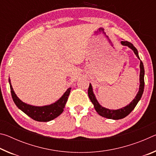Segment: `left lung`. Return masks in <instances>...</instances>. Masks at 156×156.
<instances>
[{
    "mask_svg": "<svg viewBox=\"0 0 156 156\" xmlns=\"http://www.w3.org/2000/svg\"><path fill=\"white\" fill-rule=\"evenodd\" d=\"M121 44L123 46H127L129 48H130L132 51L134 52L137 58L140 60L138 55V50L134 47L133 44L127 41H121ZM144 69L143 63L140 60V86H139V90L138 94H136V97L134 98L133 100L128 104L126 106L123 107L122 108L118 109H109L107 108H105L102 107L101 105L98 101L96 99V97L95 96L93 91V87L91 83H89V87L88 89V96L89 99H90L91 102L93 103L94 107L95 109L98 113L100 115L102 116V117L109 118V119L112 120H120L122 118H125L126 116H127L129 113H130L133 110L134 108L138 104V102L140 101L141 97L142 96L144 91Z\"/></svg>",
    "mask_w": 156,
    "mask_h": 156,
    "instance_id": "1",
    "label": "left lung"
}]
</instances>
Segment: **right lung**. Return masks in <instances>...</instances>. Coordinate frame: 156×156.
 Here are the masks:
<instances>
[{
  "label": "right lung",
  "mask_w": 156,
  "mask_h": 156,
  "mask_svg": "<svg viewBox=\"0 0 156 156\" xmlns=\"http://www.w3.org/2000/svg\"><path fill=\"white\" fill-rule=\"evenodd\" d=\"M9 83L10 89H11L12 97L15 105L25 114L38 122H49L61 114L64 110L71 89H72L71 87L68 88L62 96L54 103L44 105V106H34V105H29L23 102L16 96L13 89L10 78H9Z\"/></svg>",
  "instance_id": "1"
}]
</instances>
